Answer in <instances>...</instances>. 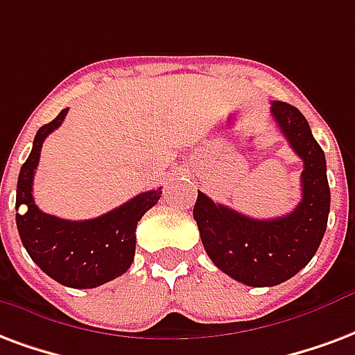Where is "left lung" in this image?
Masks as SVG:
<instances>
[{"label":"left lung","instance_id":"obj_1","mask_svg":"<svg viewBox=\"0 0 355 355\" xmlns=\"http://www.w3.org/2000/svg\"><path fill=\"white\" fill-rule=\"evenodd\" d=\"M271 114L304 164L297 207L280 218L256 220L214 203L203 191H198L193 207L199 235L212 263L237 282L254 288L282 284L311 261L324 239L331 203L325 154L312 137L306 118L284 101H272Z\"/></svg>","mask_w":355,"mask_h":355}]
</instances>
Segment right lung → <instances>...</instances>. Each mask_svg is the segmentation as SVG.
<instances>
[{
  "instance_id": "right-lung-1",
  "label": "right lung",
  "mask_w": 355,
  "mask_h": 355,
  "mask_svg": "<svg viewBox=\"0 0 355 355\" xmlns=\"http://www.w3.org/2000/svg\"><path fill=\"white\" fill-rule=\"evenodd\" d=\"M67 109L52 122L39 128L33 148L20 169L17 186V211L26 205L28 211L17 212L18 235L30 258L41 271L67 288H97L111 282L130 269L135 256L137 222L157 203L162 188L143 191L128 203L92 220H64L39 209L33 201V175L44 139L64 122Z\"/></svg>"
}]
</instances>
